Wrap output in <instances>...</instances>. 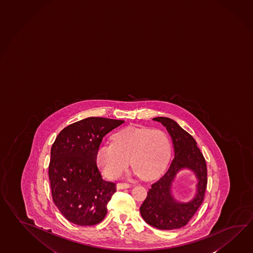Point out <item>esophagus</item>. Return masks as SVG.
Segmentation results:
<instances>
[{
    "label": "esophagus",
    "mask_w": 253,
    "mask_h": 253,
    "mask_svg": "<svg viewBox=\"0 0 253 253\" xmlns=\"http://www.w3.org/2000/svg\"><path fill=\"white\" fill-rule=\"evenodd\" d=\"M130 185L127 184V183H118L116 185V188L117 190H121V189H126V188H129Z\"/></svg>",
    "instance_id": "1"
}]
</instances>
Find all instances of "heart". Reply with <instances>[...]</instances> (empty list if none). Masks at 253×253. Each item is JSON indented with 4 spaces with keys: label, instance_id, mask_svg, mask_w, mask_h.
<instances>
[{
    "label": "heart",
    "instance_id": "heart-1",
    "mask_svg": "<svg viewBox=\"0 0 253 253\" xmlns=\"http://www.w3.org/2000/svg\"><path fill=\"white\" fill-rule=\"evenodd\" d=\"M171 152L170 140L161 130L128 127L113 136V143L99 147L96 161L103 174L117 178L130 164L145 180L160 175Z\"/></svg>",
    "mask_w": 253,
    "mask_h": 253
}]
</instances>
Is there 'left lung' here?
Returning a JSON list of instances; mask_svg holds the SVG:
<instances>
[{
  "label": "left lung",
  "mask_w": 253,
  "mask_h": 253,
  "mask_svg": "<svg viewBox=\"0 0 253 253\" xmlns=\"http://www.w3.org/2000/svg\"><path fill=\"white\" fill-rule=\"evenodd\" d=\"M155 122L162 124L170 135L174 159L165 175L149 189L148 196L139 208L145 222L160 230H174L185 226L201 206L207 185L206 160L196 141L172 119L156 117ZM188 169L196 175V194L189 202L176 201L171 193L176 175Z\"/></svg>",
  "instance_id": "obj_1"
}]
</instances>
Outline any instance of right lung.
<instances>
[{
  "label": "right lung",
  "mask_w": 253,
  "mask_h": 253,
  "mask_svg": "<svg viewBox=\"0 0 253 253\" xmlns=\"http://www.w3.org/2000/svg\"><path fill=\"white\" fill-rule=\"evenodd\" d=\"M124 123L89 117L68 125L55 139L48 166L52 198L69 222L90 226L106 215L116 188L102 178L96 155L103 137Z\"/></svg>",
  "instance_id": "right-lung-1"
}]
</instances>
